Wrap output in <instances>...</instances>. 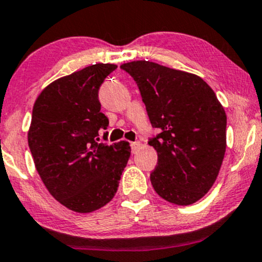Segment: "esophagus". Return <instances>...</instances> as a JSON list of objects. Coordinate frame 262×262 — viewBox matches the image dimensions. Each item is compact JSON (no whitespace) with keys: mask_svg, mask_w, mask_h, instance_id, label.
<instances>
[{"mask_svg":"<svg viewBox=\"0 0 262 262\" xmlns=\"http://www.w3.org/2000/svg\"><path fill=\"white\" fill-rule=\"evenodd\" d=\"M141 143L139 141H135V142H131V149H132V154H136L137 151H139Z\"/></svg>","mask_w":262,"mask_h":262,"instance_id":"34e87169","label":"esophagus"}]
</instances>
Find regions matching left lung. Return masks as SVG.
Listing matches in <instances>:
<instances>
[{
	"mask_svg": "<svg viewBox=\"0 0 262 262\" xmlns=\"http://www.w3.org/2000/svg\"><path fill=\"white\" fill-rule=\"evenodd\" d=\"M139 86L158 155L151 173L156 193L189 205L203 198L219 174L226 148V115L213 89L190 73L154 61L122 64Z\"/></svg>",
	"mask_w": 262,
	"mask_h": 262,
	"instance_id": "8db88e82",
	"label": "left lung"
}]
</instances>
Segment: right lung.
Returning <instances> with one entry per match:
<instances>
[{"instance_id":"add662e5","label":"right lung","mask_w":262,"mask_h":262,"mask_svg":"<svg viewBox=\"0 0 262 262\" xmlns=\"http://www.w3.org/2000/svg\"><path fill=\"white\" fill-rule=\"evenodd\" d=\"M116 68L99 63L63 76L34 102L28 145L37 172L49 193L76 213H90L114 198L131 155L126 141L107 145L99 139L108 126L99 89Z\"/></svg>"}]
</instances>
